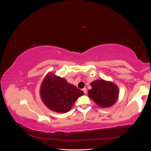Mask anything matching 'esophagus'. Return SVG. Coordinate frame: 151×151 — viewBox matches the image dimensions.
<instances>
[{"label": "esophagus", "instance_id": "esophagus-1", "mask_svg": "<svg viewBox=\"0 0 151 151\" xmlns=\"http://www.w3.org/2000/svg\"><path fill=\"white\" fill-rule=\"evenodd\" d=\"M83 91H84V94H86V93H87V89H86V88H83Z\"/></svg>", "mask_w": 151, "mask_h": 151}]
</instances>
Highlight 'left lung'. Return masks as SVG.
I'll list each match as a JSON object with an SVG mask.
<instances>
[{"label":"left lung","instance_id":"1","mask_svg":"<svg viewBox=\"0 0 151 151\" xmlns=\"http://www.w3.org/2000/svg\"><path fill=\"white\" fill-rule=\"evenodd\" d=\"M91 86L92 88L88 91V97L101 108L112 106L119 97L118 87L111 81L96 80L91 83Z\"/></svg>","mask_w":151,"mask_h":151}]
</instances>
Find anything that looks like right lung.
<instances>
[{
    "mask_svg": "<svg viewBox=\"0 0 151 151\" xmlns=\"http://www.w3.org/2000/svg\"><path fill=\"white\" fill-rule=\"evenodd\" d=\"M40 95L44 104L50 110L64 113L70 110L84 92L68 83L63 77L50 72L42 81Z\"/></svg>",
    "mask_w": 151,
    "mask_h": 151,
    "instance_id": "1",
    "label": "right lung"
}]
</instances>
